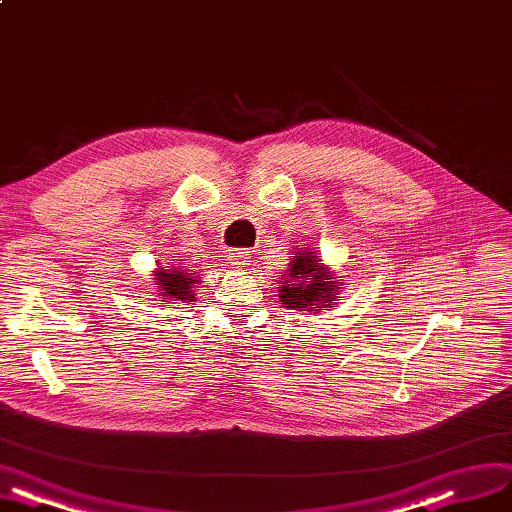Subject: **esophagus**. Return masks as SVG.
Here are the masks:
<instances>
[{
  "instance_id": "obj_1",
  "label": "esophagus",
  "mask_w": 512,
  "mask_h": 512,
  "mask_svg": "<svg viewBox=\"0 0 512 512\" xmlns=\"http://www.w3.org/2000/svg\"><path fill=\"white\" fill-rule=\"evenodd\" d=\"M228 258H231V262L239 269L250 267V262H252V254L248 250H241V248H235V250L228 252Z\"/></svg>"
}]
</instances>
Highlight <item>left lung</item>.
<instances>
[{
  "label": "left lung",
  "instance_id": "left-lung-1",
  "mask_svg": "<svg viewBox=\"0 0 512 512\" xmlns=\"http://www.w3.org/2000/svg\"><path fill=\"white\" fill-rule=\"evenodd\" d=\"M341 281L334 279L315 252L301 250L292 256L281 284V305L298 311H322L339 298Z\"/></svg>",
  "mask_w": 512,
  "mask_h": 512
}]
</instances>
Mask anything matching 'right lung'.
Wrapping results in <instances>:
<instances>
[{"label":"right lung","instance_id":"right-lung-1","mask_svg":"<svg viewBox=\"0 0 512 512\" xmlns=\"http://www.w3.org/2000/svg\"><path fill=\"white\" fill-rule=\"evenodd\" d=\"M154 281H156V290H161L163 303L169 301H182V303H192L195 301V292H192V286L197 284V275L195 271L186 273L180 267L175 269H158L154 271Z\"/></svg>","mask_w":512,"mask_h":512}]
</instances>
